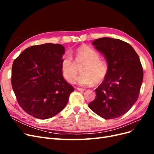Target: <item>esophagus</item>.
Listing matches in <instances>:
<instances>
[{"instance_id":"esophagus-1","label":"esophagus","mask_w":154,"mask_h":154,"mask_svg":"<svg viewBox=\"0 0 154 154\" xmlns=\"http://www.w3.org/2000/svg\"><path fill=\"white\" fill-rule=\"evenodd\" d=\"M76 89L78 91H81V92H83V91H85V88H76Z\"/></svg>"}]
</instances>
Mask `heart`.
<instances>
[{
	"instance_id": "obj_1",
	"label": "heart",
	"mask_w": 154,
	"mask_h": 154,
	"mask_svg": "<svg viewBox=\"0 0 154 154\" xmlns=\"http://www.w3.org/2000/svg\"><path fill=\"white\" fill-rule=\"evenodd\" d=\"M75 62L71 56L66 54L61 62L62 72L64 78L69 83L75 82L78 69L76 65L83 63L80 69L81 75L78 77V83L83 86L91 85L94 82H103L108 74V64L100 58L98 52L87 45H82L74 52Z\"/></svg>"
}]
</instances>
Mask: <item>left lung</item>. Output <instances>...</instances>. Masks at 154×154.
Returning <instances> with one entry per match:
<instances>
[{
    "instance_id": "8db88e82",
    "label": "left lung",
    "mask_w": 154,
    "mask_h": 154,
    "mask_svg": "<svg viewBox=\"0 0 154 154\" xmlns=\"http://www.w3.org/2000/svg\"><path fill=\"white\" fill-rule=\"evenodd\" d=\"M92 45L103 54L109 70L88 107L104 119L120 117L137 100L143 80L140 60L132 46L123 40L105 37L95 40Z\"/></svg>"
}]
</instances>
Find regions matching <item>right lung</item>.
<instances>
[{
	"label": "right lung",
	"instance_id": "1",
	"mask_svg": "<svg viewBox=\"0 0 154 154\" xmlns=\"http://www.w3.org/2000/svg\"><path fill=\"white\" fill-rule=\"evenodd\" d=\"M65 48L44 44L27 48L14 60L11 85L18 104L26 113L45 119L66 106L74 87L62 75Z\"/></svg>",
	"mask_w": 154,
	"mask_h": 154
}]
</instances>
